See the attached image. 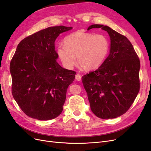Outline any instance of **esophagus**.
<instances>
[{
  "label": "esophagus",
  "instance_id": "1",
  "mask_svg": "<svg viewBox=\"0 0 151 151\" xmlns=\"http://www.w3.org/2000/svg\"><path fill=\"white\" fill-rule=\"evenodd\" d=\"M81 78H82L81 75H80L79 74H77L76 75V80H77L78 81H80L81 80Z\"/></svg>",
  "mask_w": 151,
  "mask_h": 151
}]
</instances>
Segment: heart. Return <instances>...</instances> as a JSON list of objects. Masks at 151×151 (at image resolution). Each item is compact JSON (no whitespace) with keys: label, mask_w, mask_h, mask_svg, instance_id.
I'll return each mask as SVG.
<instances>
[{"label":"heart","mask_w":151,"mask_h":151,"mask_svg":"<svg viewBox=\"0 0 151 151\" xmlns=\"http://www.w3.org/2000/svg\"><path fill=\"white\" fill-rule=\"evenodd\" d=\"M64 45L58 47L57 54L66 68L71 69L77 60L85 70L99 68L110 49V42L104 35L77 30L67 35Z\"/></svg>","instance_id":"b5f03b06"}]
</instances>
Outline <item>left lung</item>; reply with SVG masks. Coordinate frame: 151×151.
Segmentation results:
<instances>
[{
  "instance_id": "left-lung-1",
  "label": "left lung",
  "mask_w": 151,
  "mask_h": 151,
  "mask_svg": "<svg viewBox=\"0 0 151 151\" xmlns=\"http://www.w3.org/2000/svg\"><path fill=\"white\" fill-rule=\"evenodd\" d=\"M110 36V53L99 68L83 76L91 109L103 119H114L126 113L140 89V60L129 39L107 25L93 24Z\"/></svg>"
}]
</instances>
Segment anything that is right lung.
<instances>
[{
	"label": "right lung",
	"instance_id": "add662e5",
	"mask_svg": "<svg viewBox=\"0 0 151 151\" xmlns=\"http://www.w3.org/2000/svg\"><path fill=\"white\" fill-rule=\"evenodd\" d=\"M72 29L63 25L46 28L24 38L17 47L10 64L12 93L29 117L47 121L63 110L67 88L76 72L58 63L55 41Z\"/></svg>",
	"mask_w": 151,
	"mask_h": 151
}]
</instances>
